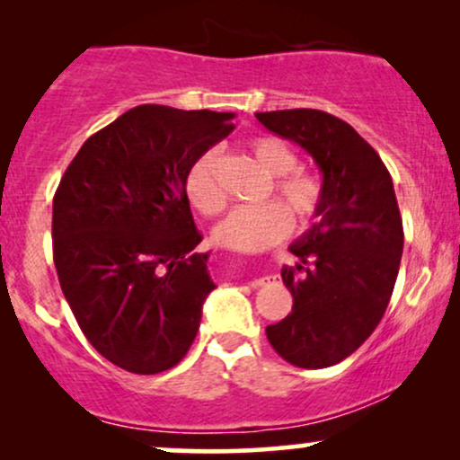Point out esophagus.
Listing matches in <instances>:
<instances>
[{
	"mask_svg": "<svg viewBox=\"0 0 460 460\" xmlns=\"http://www.w3.org/2000/svg\"><path fill=\"white\" fill-rule=\"evenodd\" d=\"M277 283V277H260L255 279V281H251L252 288H266V285H272Z\"/></svg>",
	"mask_w": 460,
	"mask_h": 460,
	"instance_id": "34e87169",
	"label": "esophagus"
}]
</instances>
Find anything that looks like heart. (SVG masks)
<instances>
[{"label": "heart", "mask_w": 460, "mask_h": 460, "mask_svg": "<svg viewBox=\"0 0 460 460\" xmlns=\"http://www.w3.org/2000/svg\"><path fill=\"white\" fill-rule=\"evenodd\" d=\"M252 160L266 175L272 177L268 194L277 192L281 200H266L261 205L237 208L214 229L220 246L240 252H260L285 240L292 231V213L300 223L315 220L324 208L326 188L318 172L298 168V157L288 142L277 136H257L248 140ZM190 203L205 216H216L225 209L226 194L220 183V155L209 149L194 160L186 177Z\"/></svg>", "instance_id": "obj_1"}]
</instances>
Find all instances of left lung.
<instances>
[{
  "instance_id": "left-lung-1",
  "label": "left lung",
  "mask_w": 460,
  "mask_h": 460,
  "mask_svg": "<svg viewBox=\"0 0 460 460\" xmlns=\"http://www.w3.org/2000/svg\"><path fill=\"white\" fill-rule=\"evenodd\" d=\"M255 116L314 157L326 188L318 223L289 246L300 263L283 266L281 277L294 307L266 326L268 341L296 367L335 366L372 335L392 298L404 246L392 175L378 153L329 112Z\"/></svg>"
}]
</instances>
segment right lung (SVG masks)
<instances>
[{
  "label": "right lung",
  "instance_id": "obj_1",
  "mask_svg": "<svg viewBox=\"0 0 460 460\" xmlns=\"http://www.w3.org/2000/svg\"><path fill=\"white\" fill-rule=\"evenodd\" d=\"M231 112L138 105L99 129L54 197V263L86 340L134 374L175 367L216 288L208 252H192L186 177L234 131Z\"/></svg>",
  "mask_w": 460,
  "mask_h": 460
}]
</instances>
